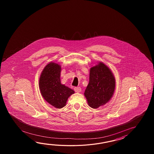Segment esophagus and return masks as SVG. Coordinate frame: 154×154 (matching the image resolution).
Returning a JSON list of instances; mask_svg holds the SVG:
<instances>
[{
    "label": "esophagus",
    "mask_w": 154,
    "mask_h": 154,
    "mask_svg": "<svg viewBox=\"0 0 154 154\" xmlns=\"http://www.w3.org/2000/svg\"><path fill=\"white\" fill-rule=\"evenodd\" d=\"M74 90H75L76 92H80L82 91V88L80 87H75Z\"/></svg>",
    "instance_id": "34e87169"
}]
</instances>
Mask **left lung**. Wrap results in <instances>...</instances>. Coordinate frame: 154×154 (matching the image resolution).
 I'll return each mask as SVG.
<instances>
[{"instance_id":"left-lung-1","label":"left lung","mask_w":154,"mask_h":154,"mask_svg":"<svg viewBox=\"0 0 154 154\" xmlns=\"http://www.w3.org/2000/svg\"><path fill=\"white\" fill-rule=\"evenodd\" d=\"M115 86V76L108 66L102 62L92 66L84 92L89 106L96 109L108 102L113 95Z\"/></svg>"}]
</instances>
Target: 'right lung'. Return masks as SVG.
Segmentation results:
<instances>
[{"label": "right lung", "instance_id": "add662e5", "mask_svg": "<svg viewBox=\"0 0 154 154\" xmlns=\"http://www.w3.org/2000/svg\"><path fill=\"white\" fill-rule=\"evenodd\" d=\"M60 72V66L51 62L43 70L39 80V89L43 97L57 108L64 107L69 96L75 92L72 89L61 84Z\"/></svg>", "mask_w": 154, "mask_h": 154}]
</instances>
